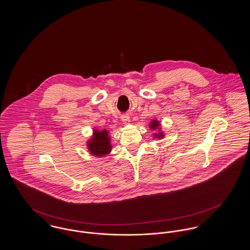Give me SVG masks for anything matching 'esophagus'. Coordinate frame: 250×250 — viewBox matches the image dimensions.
Wrapping results in <instances>:
<instances>
[{
    "label": "esophagus",
    "mask_w": 250,
    "mask_h": 250,
    "mask_svg": "<svg viewBox=\"0 0 250 250\" xmlns=\"http://www.w3.org/2000/svg\"><path fill=\"white\" fill-rule=\"evenodd\" d=\"M122 121H123V124H124L125 125H129V123H130V118H129V116H127V115H124V116H122Z\"/></svg>",
    "instance_id": "1"
}]
</instances>
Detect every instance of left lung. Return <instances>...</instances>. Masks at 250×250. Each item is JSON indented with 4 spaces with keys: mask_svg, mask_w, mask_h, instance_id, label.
Instances as JSON below:
<instances>
[{
    "mask_svg": "<svg viewBox=\"0 0 250 250\" xmlns=\"http://www.w3.org/2000/svg\"><path fill=\"white\" fill-rule=\"evenodd\" d=\"M148 125H149V128L152 131L158 130L153 134L154 139H155V140H162V139H164L165 133L163 132L162 128H161L160 121H158L157 119L152 120L149 123Z\"/></svg>",
    "mask_w": 250,
    "mask_h": 250,
    "instance_id": "left-lung-1",
    "label": "left lung"
}]
</instances>
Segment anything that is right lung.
I'll return each instance as SVG.
<instances>
[{
    "instance_id": "right-lung-1",
    "label": "right lung",
    "mask_w": 250,
    "mask_h": 250,
    "mask_svg": "<svg viewBox=\"0 0 250 250\" xmlns=\"http://www.w3.org/2000/svg\"><path fill=\"white\" fill-rule=\"evenodd\" d=\"M110 134L107 129H93V135L86 142L89 153L95 157H104L111 152Z\"/></svg>"
}]
</instances>
